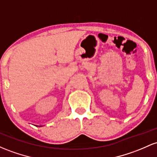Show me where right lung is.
I'll use <instances>...</instances> for the list:
<instances>
[{
	"instance_id": "right-lung-1",
	"label": "right lung",
	"mask_w": 157,
	"mask_h": 157,
	"mask_svg": "<svg viewBox=\"0 0 157 157\" xmlns=\"http://www.w3.org/2000/svg\"><path fill=\"white\" fill-rule=\"evenodd\" d=\"M40 127H42V126H40Z\"/></svg>"
}]
</instances>
